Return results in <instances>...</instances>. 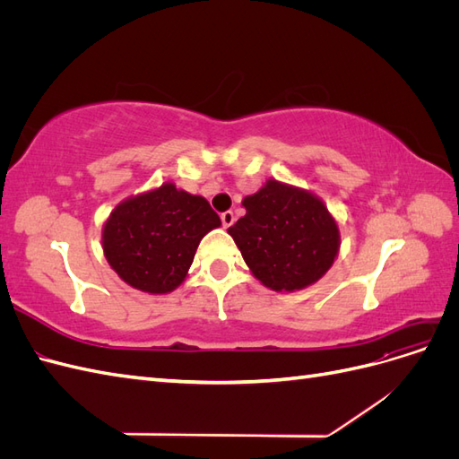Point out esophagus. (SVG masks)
Listing matches in <instances>:
<instances>
[{
  "instance_id": "obj_1",
  "label": "esophagus",
  "mask_w": 459,
  "mask_h": 459,
  "mask_svg": "<svg viewBox=\"0 0 459 459\" xmlns=\"http://www.w3.org/2000/svg\"><path fill=\"white\" fill-rule=\"evenodd\" d=\"M220 218H221V226H224V228H230V226H233L235 216H233V212H231V211L224 212V214H221Z\"/></svg>"
}]
</instances>
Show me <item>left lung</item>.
I'll use <instances>...</instances> for the list:
<instances>
[{
    "label": "left lung",
    "mask_w": 459,
    "mask_h": 459,
    "mask_svg": "<svg viewBox=\"0 0 459 459\" xmlns=\"http://www.w3.org/2000/svg\"><path fill=\"white\" fill-rule=\"evenodd\" d=\"M241 204L247 214L228 233L248 270L275 293L314 285L339 256L337 220L312 191L270 178Z\"/></svg>",
    "instance_id": "obj_1"
}]
</instances>
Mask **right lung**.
I'll list each match as a JSON object with an SVG mask.
<instances>
[{"instance_id":"add662e5","label":"right lung","mask_w":459,"mask_h":459,"mask_svg":"<svg viewBox=\"0 0 459 459\" xmlns=\"http://www.w3.org/2000/svg\"><path fill=\"white\" fill-rule=\"evenodd\" d=\"M220 226L204 197L166 182L118 203L103 224L101 247L124 283L166 295L186 281L201 239Z\"/></svg>"}]
</instances>
